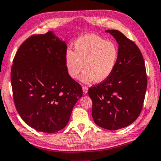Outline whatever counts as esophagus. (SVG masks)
<instances>
[{
	"instance_id": "1",
	"label": "esophagus",
	"mask_w": 161,
	"mask_h": 161,
	"mask_svg": "<svg viewBox=\"0 0 161 161\" xmlns=\"http://www.w3.org/2000/svg\"><path fill=\"white\" fill-rule=\"evenodd\" d=\"M82 91L84 94H86L87 93V91H88V88H87V86H85V85H82Z\"/></svg>"
}]
</instances>
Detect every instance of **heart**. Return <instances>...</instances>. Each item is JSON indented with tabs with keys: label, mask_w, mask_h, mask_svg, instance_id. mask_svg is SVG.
<instances>
[{
	"label": "heart",
	"mask_w": 161,
	"mask_h": 161,
	"mask_svg": "<svg viewBox=\"0 0 161 161\" xmlns=\"http://www.w3.org/2000/svg\"><path fill=\"white\" fill-rule=\"evenodd\" d=\"M74 48V51L68 50L65 54V65L70 77L76 78L84 64L85 70L80 79L85 83L104 82L112 75L119 59V48L114 42L90 34L79 38Z\"/></svg>",
	"instance_id": "obj_1"
}]
</instances>
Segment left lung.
<instances>
[{"mask_svg": "<svg viewBox=\"0 0 161 161\" xmlns=\"http://www.w3.org/2000/svg\"><path fill=\"white\" fill-rule=\"evenodd\" d=\"M119 44V59L112 75L90 87L92 116L96 125L109 130L126 127L142 110L147 76L142 53L136 43L118 30H107Z\"/></svg>", "mask_w": 161, "mask_h": 161, "instance_id": "obj_1", "label": "left lung"}]
</instances>
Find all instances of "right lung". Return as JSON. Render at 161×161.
<instances>
[{
	"label": "right lung",
	"instance_id": "1",
	"mask_svg": "<svg viewBox=\"0 0 161 161\" xmlns=\"http://www.w3.org/2000/svg\"><path fill=\"white\" fill-rule=\"evenodd\" d=\"M67 46L50 31L34 34L17 51L11 70L14 102L19 115L37 131L63 129L82 96L81 85L68 74Z\"/></svg>",
	"mask_w": 161,
	"mask_h": 161
}]
</instances>
